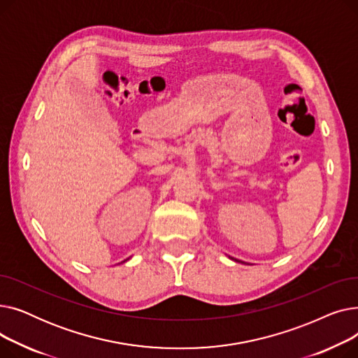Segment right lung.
<instances>
[{"mask_svg":"<svg viewBox=\"0 0 358 358\" xmlns=\"http://www.w3.org/2000/svg\"><path fill=\"white\" fill-rule=\"evenodd\" d=\"M124 261H126V259H124ZM124 261H123V262H124Z\"/></svg>","mask_w":358,"mask_h":358,"instance_id":"right-lung-1","label":"right lung"}]
</instances>
